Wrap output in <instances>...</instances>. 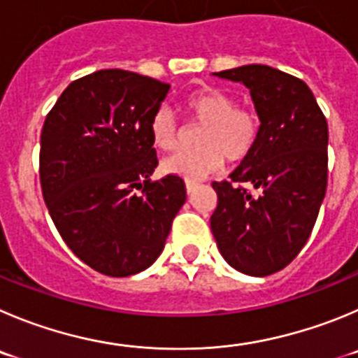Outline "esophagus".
I'll use <instances>...</instances> for the list:
<instances>
[{
	"mask_svg": "<svg viewBox=\"0 0 358 358\" xmlns=\"http://www.w3.org/2000/svg\"><path fill=\"white\" fill-rule=\"evenodd\" d=\"M196 187H198V182H190V180H187V182H185L187 194H192V192L196 190Z\"/></svg>",
	"mask_w": 358,
	"mask_h": 358,
	"instance_id": "obj_1",
	"label": "esophagus"
}]
</instances>
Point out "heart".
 Listing matches in <instances>:
<instances>
[{
	"label": "heart",
	"instance_id": "obj_1",
	"mask_svg": "<svg viewBox=\"0 0 358 358\" xmlns=\"http://www.w3.org/2000/svg\"><path fill=\"white\" fill-rule=\"evenodd\" d=\"M185 111L196 122L205 123L194 152H178L162 162L168 175L196 182L224 166V160L245 159L259 138V118L252 109L238 108L236 100L222 90L201 86L185 96ZM150 138L155 148L171 152L178 146L180 129L171 111L157 109L150 120Z\"/></svg>",
	"mask_w": 358,
	"mask_h": 358
}]
</instances>
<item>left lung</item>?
I'll list each match as a JSON object with an SVG mask.
<instances>
[{
  "instance_id": "8db88e82",
  "label": "left lung",
  "mask_w": 358,
  "mask_h": 358,
  "mask_svg": "<svg viewBox=\"0 0 358 358\" xmlns=\"http://www.w3.org/2000/svg\"><path fill=\"white\" fill-rule=\"evenodd\" d=\"M213 76L249 88L259 138L229 182L212 183L210 228L229 266L265 277L292 263L315 228L327 192L329 127L309 86L289 73L243 65Z\"/></svg>"
}]
</instances>
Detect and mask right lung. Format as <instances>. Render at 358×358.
Instances as JSON below:
<instances>
[{
    "instance_id": "right-lung-1",
    "label": "right lung",
    "mask_w": 358,
    "mask_h": 358,
    "mask_svg": "<svg viewBox=\"0 0 358 358\" xmlns=\"http://www.w3.org/2000/svg\"><path fill=\"white\" fill-rule=\"evenodd\" d=\"M169 88L129 70H99L70 83L43 123V201L70 250L103 275L153 265L185 203L180 176L150 180L159 164L150 120Z\"/></svg>"
}]
</instances>
